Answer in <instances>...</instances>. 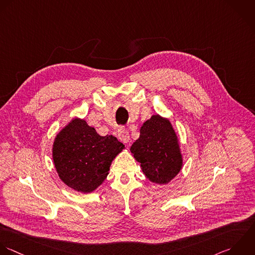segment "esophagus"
I'll use <instances>...</instances> for the list:
<instances>
[{
  "label": "esophagus",
  "instance_id": "1",
  "mask_svg": "<svg viewBox=\"0 0 255 255\" xmlns=\"http://www.w3.org/2000/svg\"><path fill=\"white\" fill-rule=\"evenodd\" d=\"M118 138L121 142L127 144L130 142V135L129 132L127 130H125L124 128H120L118 131Z\"/></svg>",
  "mask_w": 255,
  "mask_h": 255
}]
</instances>
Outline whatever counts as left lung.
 <instances>
[{
    "label": "left lung",
    "mask_w": 255,
    "mask_h": 255,
    "mask_svg": "<svg viewBox=\"0 0 255 255\" xmlns=\"http://www.w3.org/2000/svg\"><path fill=\"white\" fill-rule=\"evenodd\" d=\"M130 151L145 177L157 185L169 184L184 165L179 137L171 121L159 114L143 123Z\"/></svg>",
    "instance_id": "8db88e82"
}]
</instances>
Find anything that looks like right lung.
Masks as SVG:
<instances>
[{"instance_id": "1", "label": "right lung", "mask_w": 255, "mask_h": 255, "mask_svg": "<svg viewBox=\"0 0 255 255\" xmlns=\"http://www.w3.org/2000/svg\"><path fill=\"white\" fill-rule=\"evenodd\" d=\"M124 149L114 136H100L75 117L56 134L51 155L59 179L70 189L89 194L103 184L112 161Z\"/></svg>"}]
</instances>
